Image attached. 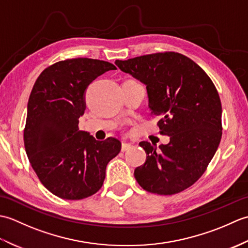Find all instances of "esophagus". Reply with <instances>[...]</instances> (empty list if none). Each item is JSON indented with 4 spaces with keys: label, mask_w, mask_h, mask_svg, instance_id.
Here are the masks:
<instances>
[{
    "label": "esophagus",
    "mask_w": 248,
    "mask_h": 248,
    "mask_svg": "<svg viewBox=\"0 0 248 248\" xmlns=\"http://www.w3.org/2000/svg\"><path fill=\"white\" fill-rule=\"evenodd\" d=\"M131 147H132V145L129 144V143H125V141H124L123 144H121V151H127L128 149H130Z\"/></svg>",
    "instance_id": "obj_1"
}]
</instances>
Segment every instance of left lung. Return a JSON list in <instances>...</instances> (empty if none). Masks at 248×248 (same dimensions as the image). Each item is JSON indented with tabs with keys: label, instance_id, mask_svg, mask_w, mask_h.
Masks as SVG:
<instances>
[{
	"label": "left lung",
	"instance_id": "8db88e82",
	"mask_svg": "<svg viewBox=\"0 0 248 248\" xmlns=\"http://www.w3.org/2000/svg\"><path fill=\"white\" fill-rule=\"evenodd\" d=\"M121 71L146 85L151 115L170 143L148 141L144 165L134 177L145 191L172 195L202 177L222 139V104L211 78L191 59L175 52L116 61Z\"/></svg>",
	"mask_w": 248,
	"mask_h": 248
}]
</instances>
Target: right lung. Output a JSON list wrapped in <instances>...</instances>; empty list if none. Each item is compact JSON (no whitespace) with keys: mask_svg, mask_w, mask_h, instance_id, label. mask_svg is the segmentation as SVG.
I'll return each mask as SVG.
<instances>
[{"mask_svg":"<svg viewBox=\"0 0 248 248\" xmlns=\"http://www.w3.org/2000/svg\"><path fill=\"white\" fill-rule=\"evenodd\" d=\"M115 69L108 62L93 59L57 62L40 73L31 89L25 151L40 182L57 197L78 200L97 193L108 163L120 152L117 139L99 141L78 130L88 85Z\"/></svg>","mask_w":248,"mask_h":248,"instance_id":"obj_1","label":"right lung"}]
</instances>
